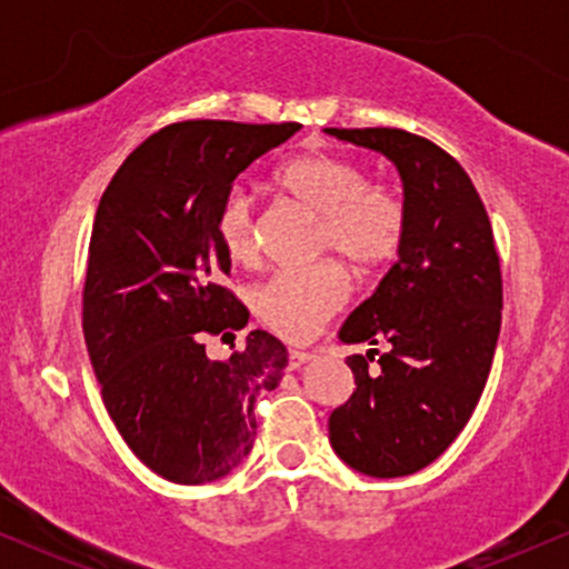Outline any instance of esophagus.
Masks as SVG:
<instances>
[{"instance_id":"34e87169","label":"esophagus","mask_w":569,"mask_h":569,"mask_svg":"<svg viewBox=\"0 0 569 569\" xmlns=\"http://www.w3.org/2000/svg\"><path fill=\"white\" fill-rule=\"evenodd\" d=\"M316 361V356L312 352H305V350H291L289 352V369H305L307 363Z\"/></svg>"}]
</instances>
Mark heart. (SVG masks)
Instances as JSON below:
<instances>
[{
    "label": "heart",
    "mask_w": 569,
    "mask_h": 569,
    "mask_svg": "<svg viewBox=\"0 0 569 569\" xmlns=\"http://www.w3.org/2000/svg\"><path fill=\"white\" fill-rule=\"evenodd\" d=\"M278 187L318 221L312 257H335L352 276H371L396 257L407 232V213L390 189L371 187L358 162L312 152L280 168ZM217 234L234 264L259 259L257 202L251 189L234 184L221 200ZM348 299V280L337 264L280 272L257 291L259 318L291 342H307Z\"/></svg>",
    "instance_id": "obj_1"
}]
</instances>
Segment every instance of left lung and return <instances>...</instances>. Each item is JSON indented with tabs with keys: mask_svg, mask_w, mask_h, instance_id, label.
<instances>
[{
	"mask_svg": "<svg viewBox=\"0 0 569 569\" xmlns=\"http://www.w3.org/2000/svg\"><path fill=\"white\" fill-rule=\"evenodd\" d=\"M396 166L407 232L398 262L339 329L356 390L329 417L352 471L396 479L430 466L471 420L500 335L502 280L492 224L473 181L433 141L398 128H326Z\"/></svg>",
	"mask_w": 569,
	"mask_h": 569,
	"instance_id": "1",
	"label": "left lung"
}]
</instances>
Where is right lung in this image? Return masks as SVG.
<instances>
[{"label":"right lung","mask_w":569,"mask_h":569,"mask_svg":"<svg viewBox=\"0 0 569 569\" xmlns=\"http://www.w3.org/2000/svg\"><path fill=\"white\" fill-rule=\"evenodd\" d=\"M299 122H176L128 154L98 202L82 291V331L103 403L147 468L206 485L251 452L253 403L289 363L257 329L224 361L206 335L243 329L248 310L219 286L230 257L217 213L238 173L289 141ZM234 339V337H232Z\"/></svg>","instance_id":"obj_1"}]
</instances>
